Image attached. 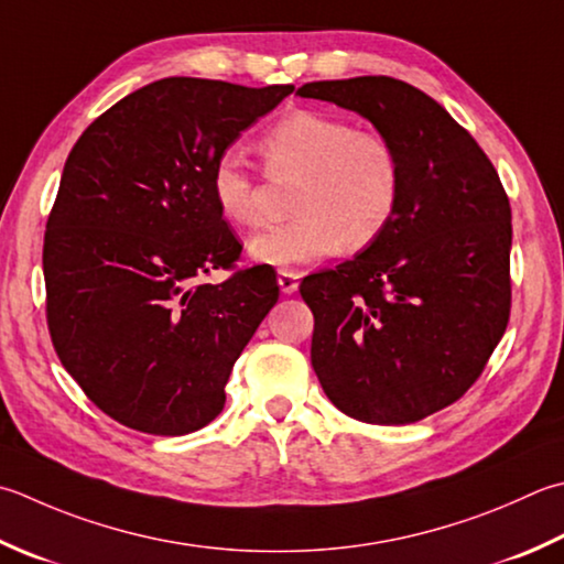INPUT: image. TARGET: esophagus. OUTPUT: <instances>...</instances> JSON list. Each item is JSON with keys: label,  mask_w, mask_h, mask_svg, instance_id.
Returning a JSON list of instances; mask_svg holds the SVG:
<instances>
[{"label": "esophagus", "mask_w": 564, "mask_h": 564, "mask_svg": "<svg viewBox=\"0 0 564 564\" xmlns=\"http://www.w3.org/2000/svg\"><path fill=\"white\" fill-rule=\"evenodd\" d=\"M297 279H301V273H295V271H291V269H281L279 271V289H281V293H285V295H291V293H295L297 291Z\"/></svg>", "instance_id": "34e87169"}]
</instances>
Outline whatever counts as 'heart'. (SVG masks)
<instances>
[{"label":"heart","mask_w":564,"mask_h":564,"mask_svg":"<svg viewBox=\"0 0 564 564\" xmlns=\"http://www.w3.org/2000/svg\"><path fill=\"white\" fill-rule=\"evenodd\" d=\"M261 153L275 178L303 175V181L293 197L295 217L249 241V257L259 263L297 269L341 247L364 249L383 235L399 209V151L379 131H359L345 117L311 109L285 115L261 137ZM209 191L231 225L263 223L261 183L235 149L217 156Z\"/></svg>","instance_id":"obj_1"}]
</instances>
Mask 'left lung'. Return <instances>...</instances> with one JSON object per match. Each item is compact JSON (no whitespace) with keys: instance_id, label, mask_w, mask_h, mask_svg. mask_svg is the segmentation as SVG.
Segmentation results:
<instances>
[{"instance_id":"8db88e82","label":"left lung","mask_w":564,"mask_h":564,"mask_svg":"<svg viewBox=\"0 0 564 564\" xmlns=\"http://www.w3.org/2000/svg\"><path fill=\"white\" fill-rule=\"evenodd\" d=\"M391 139L401 203L355 259L307 275L311 361L327 399L373 425H405L467 393L511 313V205L499 173L443 105L386 75L297 87Z\"/></svg>"}]
</instances>
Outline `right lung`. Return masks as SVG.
I'll return each mask as SVG.
<instances>
[{"label":"right lung","mask_w":564,"mask_h":564,"mask_svg":"<svg viewBox=\"0 0 564 564\" xmlns=\"http://www.w3.org/2000/svg\"><path fill=\"white\" fill-rule=\"evenodd\" d=\"M291 93L163 77L99 115L65 161L43 239L48 329L65 371L117 423L173 437L223 413L279 283L271 267L203 281L241 253L209 173Z\"/></svg>","instance_id":"obj_1"}]
</instances>
